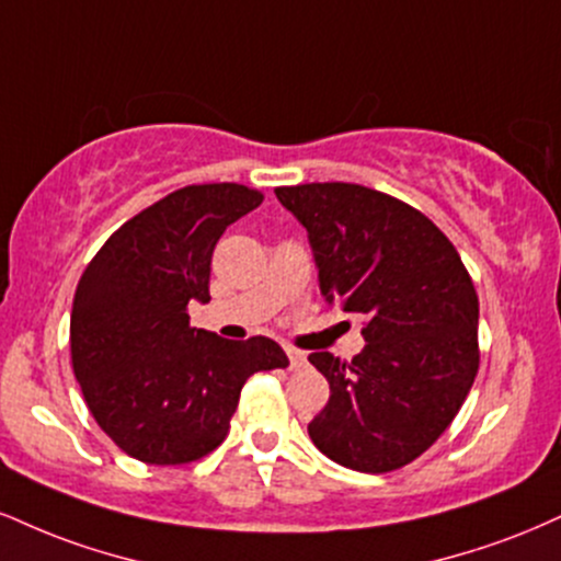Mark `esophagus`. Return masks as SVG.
<instances>
[{"label":"esophagus","instance_id":"1","mask_svg":"<svg viewBox=\"0 0 561 561\" xmlns=\"http://www.w3.org/2000/svg\"><path fill=\"white\" fill-rule=\"evenodd\" d=\"M287 353V360H289V370H300L302 366H306V353L302 350H295V347H285Z\"/></svg>","mask_w":561,"mask_h":561}]
</instances>
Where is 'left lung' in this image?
<instances>
[{"mask_svg": "<svg viewBox=\"0 0 561 561\" xmlns=\"http://www.w3.org/2000/svg\"><path fill=\"white\" fill-rule=\"evenodd\" d=\"M308 229L323 298L363 316L353 360L310 353L327 376V408L308 434L329 460L389 473L421 457L473 387L478 295L447 234L394 195L353 182L276 187Z\"/></svg>", "mask_w": 561, "mask_h": 561, "instance_id": "left-lung-1", "label": "left lung"}]
</instances>
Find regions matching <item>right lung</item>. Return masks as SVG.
Returning a JSON list of instances; mask_svg holds the SVG:
<instances>
[{
    "instance_id": "1",
    "label": "right lung",
    "mask_w": 561,
    "mask_h": 561,
    "mask_svg": "<svg viewBox=\"0 0 561 561\" xmlns=\"http://www.w3.org/2000/svg\"><path fill=\"white\" fill-rule=\"evenodd\" d=\"M261 201L238 182L180 187L112 232L80 276L72 370L101 431L135 460L206 457L229 434L242 383L289 363L268 336L229 342L187 316L191 300H211L216 242Z\"/></svg>"
}]
</instances>
